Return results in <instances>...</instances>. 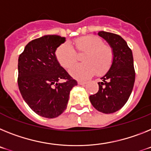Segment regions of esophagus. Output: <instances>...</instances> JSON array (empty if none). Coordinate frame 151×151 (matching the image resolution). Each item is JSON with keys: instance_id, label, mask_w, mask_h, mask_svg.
<instances>
[{"instance_id": "obj_1", "label": "esophagus", "mask_w": 151, "mask_h": 151, "mask_svg": "<svg viewBox=\"0 0 151 151\" xmlns=\"http://www.w3.org/2000/svg\"><path fill=\"white\" fill-rule=\"evenodd\" d=\"M87 83V81H78V84L80 85H84Z\"/></svg>"}]
</instances>
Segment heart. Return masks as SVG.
Segmentation results:
<instances>
[{
    "label": "heart",
    "mask_w": 151,
    "mask_h": 151,
    "mask_svg": "<svg viewBox=\"0 0 151 151\" xmlns=\"http://www.w3.org/2000/svg\"><path fill=\"white\" fill-rule=\"evenodd\" d=\"M78 51L84 52L81 60L83 64L73 66L77 61L76 53L68 43H64L58 47L55 55L58 63L70 73L78 79L87 78L94 72L97 75H102L112 66L114 58V50L111 46L104 44L98 37L86 36L78 38L73 42Z\"/></svg>",
    "instance_id": "heart-1"
}]
</instances>
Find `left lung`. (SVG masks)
Returning a JSON list of instances; mask_svg holds the SVG:
<instances>
[{"label": "left lung", "mask_w": 151, "mask_h": 151, "mask_svg": "<svg viewBox=\"0 0 151 151\" xmlns=\"http://www.w3.org/2000/svg\"><path fill=\"white\" fill-rule=\"evenodd\" d=\"M97 35L112 47L114 54L112 66L98 83L99 91L90 96L96 110L104 114L119 111L128 101L135 81L132 50L120 35L106 31Z\"/></svg>", "instance_id": "1"}]
</instances>
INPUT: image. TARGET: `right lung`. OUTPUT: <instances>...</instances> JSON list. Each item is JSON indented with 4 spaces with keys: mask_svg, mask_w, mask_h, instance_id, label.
Instances as JSON below:
<instances>
[{
    "mask_svg": "<svg viewBox=\"0 0 151 151\" xmlns=\"http://www.w3.org/2000/svg\"><path fill=\"white\" fill-rule=\"evenodd\" d=\"M65 37L44 35L27 44L18 58L17 83L22 97L37 114L54 118L65 111L78 82L58 63L55 52ZM64 79L63 83L59 81Z\"/></svg>",
    "mask_w": 151,
    "mask_h": 151,
    "instance_id": "add662e5",
    "label": "right lung"
}]
</instances>
